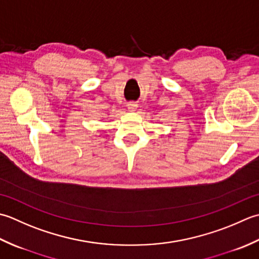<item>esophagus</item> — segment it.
<instances>
[{
  "label": "esophagus",
  "mask_w": 259,
  "mask_h": 259,
  "mask_svg": "<svg viewBox=\"0 0 259 259\" xmlns=\"http://www.w3.org/2000/svg\"><path fill=\"white\" fill-rule=\"evenodd\" d=\"M127 108L128 110H131V112H135L137 108V104L135 102H131L127 104Z\"/></svg>",
  "instance_id": "34e87169"
}]
</instances>
